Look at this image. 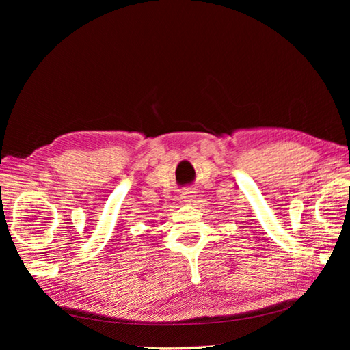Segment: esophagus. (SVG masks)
I'll return each instance as SVG.
<instances>
[{
    "instance_id": "34e87169",
    "label": "esophagus",
    "mask_w": 350,
    "mask_h": 350,
    "mask_svg": "<svg viewBox=\"0 0 350 350\" xmlns=\"http://www.w3.org/2000/svg\"><path fill=\"white\" fill-rule=\"evenodd\" d=\"M194 197H196V193L191 191V189H185V191L181 193V200L185 204H191L194 201Z\"/></svg>"
}]
</instances>
